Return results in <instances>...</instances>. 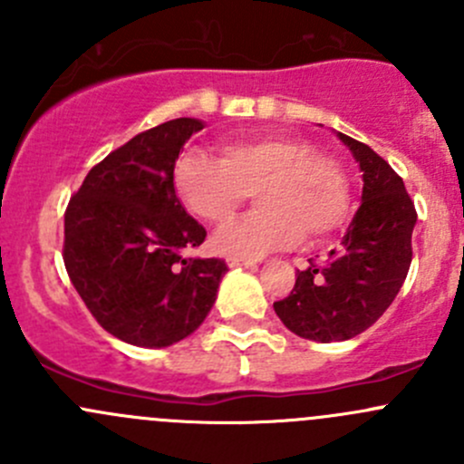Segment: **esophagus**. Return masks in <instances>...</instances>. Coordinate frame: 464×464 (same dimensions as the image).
<instances>
[{
  "instance_id": "esophagus-1",
  "label": "esophagus",
  "mask_w": 464,
  "mask_h": 464,
  "mask_svg": "<svg viewBox=\"0 0 464 464\" xmlns=\"http://www.w3.org/2000/svg\"><path fill=\"white\" fill-rule=\"evenodd\" d=\"M227 265L228 266H256V262L254 260H246V258H240V256H228Z\"/></svg>"
}]
</instances>
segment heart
<instances>
[{
  "instance_id": "1",
  "label": "heart",
  "mask_w": 464,
  "mask_h": 464,
  "mask_svg": "<svg viewBox=\"0 0 464 464\" xmlns=\"http://www.w3.org/2000/svg\"><path fill=\"white\" fill-rule=\"evenodd\" d=\"M172 186L190 213L219 228L254 195L260 208L215 237V249L240 258H258L301 237L321 240L350 210L343 163L280 134L222 143L219 159L190 150L177 159Z\"/></svg>"
}]
</instances>
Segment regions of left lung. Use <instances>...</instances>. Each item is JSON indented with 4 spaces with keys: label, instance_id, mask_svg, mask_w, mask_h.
Listing matches in <instances>:
<instances>
[{
    "label": "left lung",
    "instance_id": "left-lung-1",
    "mask_svg": "<svg viewBox=\"0 0 464 464\" xmlns=\"http://www.w3.org/2000/svg\"><path fill=\"white\" fill-rule=\"evenodd\" d=\"M363 170L362 206L341 246L296 271L287 298L274 303L278 319L310 341L332 343L362 334L395 301L413 260L418 213L401 177L366 143L339 134Z\"/></svg>",
    "mask_w": 464,
    "mask_h": 464
}]
</instances>
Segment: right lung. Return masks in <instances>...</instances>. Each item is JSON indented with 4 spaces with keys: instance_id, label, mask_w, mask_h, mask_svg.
Here are the masks:
<instances>
[{
    "instance_id": "right-lung-1",
    "label": "right lung",
    "mask_w": 464,
    "mask_h": 464,
    "mask_svg": "<svg viewBox=\"0 0 464 464\" xmlns=\"http://www.w3.org/2000/svg\"><path fill=\"white\" fill-rule=\"evenodd\" d=\"M198 119L150 128L87 172L64 210L69 280L102 330L125 343L166 348L198 330L213 307L222 258H184L206 228L175 195L172 170Z\"/></svg>"
}]
</instances>
